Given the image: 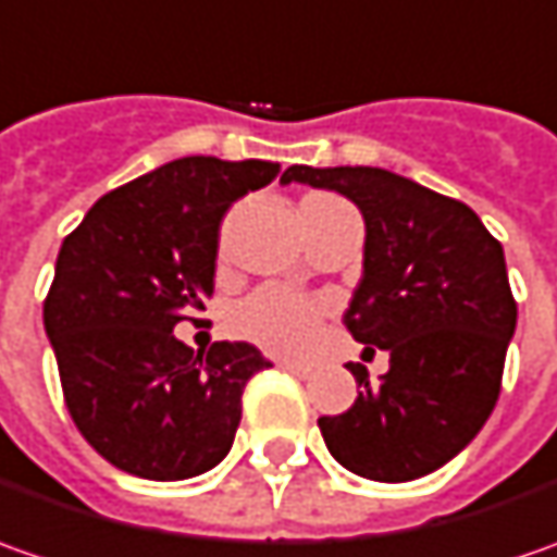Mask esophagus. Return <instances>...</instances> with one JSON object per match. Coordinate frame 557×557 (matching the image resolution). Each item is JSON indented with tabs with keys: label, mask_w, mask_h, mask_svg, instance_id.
<instances>
[{
	"label": "esophagus",
	"mask_w": 557,
	"mask_h": 557,
	"mask_svg": "<svg viewBox=\"0 0 557 557\" xmlns=\"http://www.w3.org/2000/svg\"><path fill=\"white\" fill-rule=\"evenodd\" d=\"M275 366H278V369H285V372H290V374H300V377H307V374H310V366H304V362H294V359H278Z\"/></svg>",
	"instance_id": "34e87169"
}]
</instances>
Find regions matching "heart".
<instances>
[{
	"label": "heart",
	"instance_id": "b5f03b06",
	"mask_svg": "<svg viewBox=\"0 0 557 557\" xmlns=\"http://www.w3.org/2000/svg\"><path fill=\"white\" fill-rule=\"evenodd\" d=\"M315 315L319 312L310 300L282 288H263L238 304V310L232 312V325L242 337L272 354H297L312 337Z\"/></svg>",
	"mask_w": 557,
	"mask_h": 557
}]
</instances>
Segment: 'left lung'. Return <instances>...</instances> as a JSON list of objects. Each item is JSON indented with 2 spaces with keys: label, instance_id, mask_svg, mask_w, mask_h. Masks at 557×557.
<instances>
[{
  "label": "left lung",
  "instance_id": "left-lung-1",
  "mask_svg": "<svg viewBox=\"0 0 557 557\" xmlns=\"http://www.w3.org/2000/svg\"><path fill=\"white\" fill-rule=\"evenodd\" d=\"M282 183L329 188L366 223L362 278L344 312L359 344L391 354L341 416L319 418L334 459L359 478L403 483L437 471L478 437L499 399L518 325L503 245L468 203L381 166H304Z\"/></svg>",
  "mask_w": 557,
  "mask_h": 557
}]
</instances>
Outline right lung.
Returning a JSON list of instances; mask_svg holds the SVG:
<instances>
[{
    "mask_svg": "<svg viewBox=\"0 0 557 557\" xmlns=\"http://www.w3.org/2000/svg\"><path fill=\"white\" fill-rule=\"evenodd\" d=\"M278 176L272 161L180 158L98 198L64 238L42 307L67 412L98 456L185 481L228 456L250 374L245 341L195 354L173 334L213 294L225 210Z\"/></svg>",
    "mask_w": 557,
    "mask_h": 557,
    "instance_id": "obj_1",
    "label": "right lung"
}]
</instances>
